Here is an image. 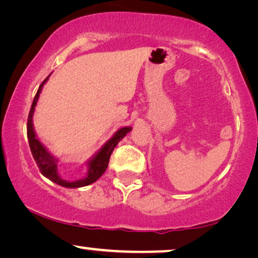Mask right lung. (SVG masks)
<instances>
[{
  "instance_id": "1",
  "label": "right lung",
  "mask_w": 258,
  "mask_h": 258,
  "mask_svg": "<svg viewBox=\"0 0 258 258\" xmlns=\"http://www.w3.org/2000/svg\"><path fill=\"white\" fill-rule=\"evenodd\" d=\"M49 76L41 83L40 88H38L37 93L34 97L33 104H31L29 116H28L27 135H28V141H29L31 154H33V157L35 162H36L37 167L40 168L41 174L50 179L51 182L56 183V184L64 186V188H81V186L89 185L91 183L96 182L97 179L104 174V171L107 170L108 168L109 158H110V155L112 151H114L115 147L117 146V143L126 135V134L132 132L133 128L132 126H123V128L118 129L117 132L114 134V136H112L110 140H108L107 142L103 144V147H102L101 149L87 162L88 171H87V175L84 176L83 178L79 179V181H74V182L66 181V179L61 178V176H59L57 172L58 160L54 156V155L49 153V150L43 146V143L37 139L36 134H35V130H34V124H33V115H34L35 107H36V103L38 101V97H40L42 88H43L44 83L48 81Z\"/></svg>"
}]
</instances>
